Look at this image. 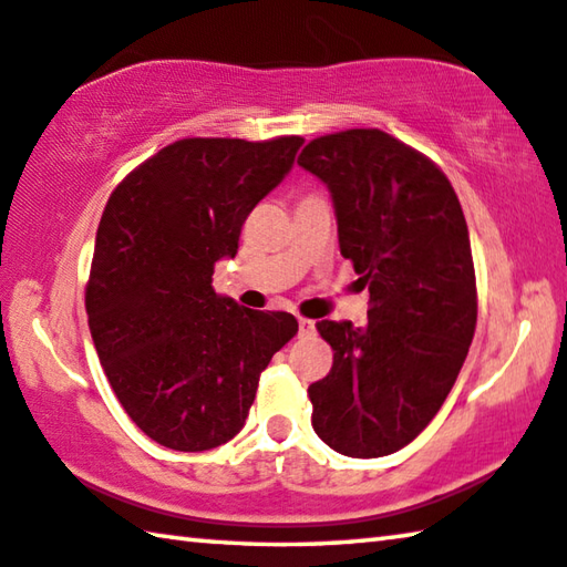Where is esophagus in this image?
I'll list each match as a JSON object with an SVG mask.
<instances>
[{"label":"esophagus","mask_w":567,"mask_h":567,"mask_svg":"<svg viewBox=\"0 0 567 567\" xmlns=\"http://www.w3.org/2000/svg\"><path fill=\"white\" fill-rule=\"evenodd\" d=\"M297 324H300V334H315V322L312 320L300 318V320H297Z\"/></svg>","instance_id":"obj_1"}]
</instances>
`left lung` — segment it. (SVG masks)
<instances>
[{
  "instance_id": "1",
  "label": "left lung",
  "mask_w": 567,
  "mask_h": 567,
  "mask_svg": "<svg viewBox=\"0 0 567 567\" xmlns=\"http://www.w3.org/2000/svg\"><path fill=\"white\" fill-rule=\"evenodd\" d=\"M297 165L328 185L340 252L370 292L364 328L318 322L334 354L307 388L312 427L348 457L398 453L443 408L475 334L463 207L433 159L382 130L324 134Z\"/></svg>"
}]
</instances>
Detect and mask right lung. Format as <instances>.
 <instances>
[{"label":"right lung","instance_id":"add662e5","mask_svg":"<svg viewBox=\"0 0 567 567\" xmlns=\"http://www.w3.org/2000/svg\"><path fill=\"white\" fill-rule=\"evenodd\" d=\"M302 142L177 140L110 195L84 305L114 395L159 445L203 453L233 440L262 370L297 334L290 312L239 307L213 275Z\"/></svg>","mask_w":567,"mask_h":567}]
</instances>
